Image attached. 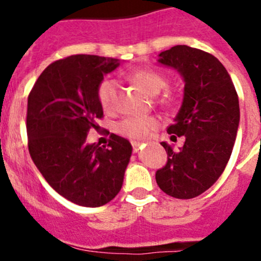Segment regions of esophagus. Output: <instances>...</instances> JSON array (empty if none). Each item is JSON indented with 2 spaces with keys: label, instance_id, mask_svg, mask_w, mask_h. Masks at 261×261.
<instances>
[{
  "label": "esophagus",
  "instance_id": "1",
  "mask_svg": "<svg viewBox=\"0 0 261 261\" xmlns=\"http://www.w3.org/2000/svg\"><path fill=\"white\" fill-rule=\"evenodd\" d=\"M131 145H133L134 152H139V150L141 149V144L140 143H136V141H133V143H131Z\"/></svg>",
  "mask_w": 261,
  "mask_h": 261
}]
</instances>
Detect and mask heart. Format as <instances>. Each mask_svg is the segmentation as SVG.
Masks as SVG:
<instances>
[{"label":"heart","instance_id":"heart-1","mask_svg":"<svg viewBox=\"0 0 261 261\" xmlns=\"http://www.w3.org/2000/svg\"><path fill=\"white\" fill-rule=\"evenodd\" d=\"M130 80L141 84L151 94H158L168 86V80L163 73L154 69H138L130 73ZM97 99L102 110L107 114H114L118 107V84L115 80L106 78L98 84L97 88ZM158 103L163 107H172L175 102L174 94L165 92L156 99ZM159 120L155 116H131L123 118L117 123L116 131L120 135L131 140H144L151 131L158 128Z\"/></svg>","mask_w":261,"mask_h":261}]
</instances>
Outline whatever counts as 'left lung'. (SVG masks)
Masks as SVG:
<instances>
[{
  "label": "left lung",
  "mask_w": 261,
  "mask_h": 261,
  "mask_svg": "<svg viewBox=\"0 0 261 261\" xmlns=\"http://www.w3.org/2000/svg\"><path fill=\"white\" fill-rule=\"evenodd\" d=\"M159 57L186 83L183 103L167 130L172 139L184 136L186 141L179 151L162 143L168 160L155 179L168 196L194 198L216 183L230 159L240 122L238 92L222 63L210 53L175 45Z\"/></svg>",
  "instance_id": "obj_1"
}]
</instances>
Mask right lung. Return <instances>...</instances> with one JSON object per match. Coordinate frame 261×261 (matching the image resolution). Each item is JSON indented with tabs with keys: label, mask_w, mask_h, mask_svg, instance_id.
I'll list each match as a JSON object with an SVG mask.
<instances>
[{
	"label": "right lung",
	"mask_w": 261,
	"mask_h": 261,
	"mask_svg": "<svg viewBox=\"0 0 261 261\" xmlns=\"http://www.w3.org/2000/svg\"><path fill=\"white\" fill-rule=\"evenodd\" d=\"M117 59L70 55L48 65L28 97L26 131L34 164L55 192L84 207H99L117 196L133 147L111 134L109 145L86 143L99 130L103 110L97 88Z\"/></svg>",
	"instance_id": "1"
}]
</instances>
